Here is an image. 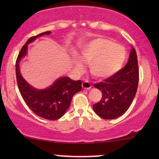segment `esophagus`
Instances as JSON below:
<instances>
[{"label": "esophagus", "mask_w": 159, "mask_h": 159, "mask_svg": "<svg viewBox=\"0 0 159 159\" xmlns=\"http://www.w3.org/2000/svg\"><path fill=\"white\" fill-rule=\"evenodd\" d=\"M82 88L86 89V90H89V89H90L91 87H92L91 86L90 83L88 81H84L83 83H82Z\"/></svg>", "instance_id": "34e87169"}]
</instances>
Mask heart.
Returning a JSON list of instances; mask_svg holds the SVG:
<instances>
[{"label":"heart","mask_w":159,"mask_h":159,"mask_svg":"<svg viewBox=\"0 0 159 159\" xmlns=\"http://www.w3.org/2000/svg\"><path fill=\"white\" fill-rule=\"evenodd\" d=\"M80 59L89 63L90 73L99 79L108 78L120 70L126 58V50L108 39L98 38L87 43L80 49ZM77 69L83 68L81 61L75 58Z\"/></svg>","instance_id":"b5f03b06"}]
</instances>
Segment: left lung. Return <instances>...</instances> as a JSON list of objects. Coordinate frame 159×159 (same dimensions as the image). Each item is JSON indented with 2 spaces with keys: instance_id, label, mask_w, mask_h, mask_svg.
Wrapping results in <instances>:
<instances>
[{
  "instance_id": "1",
  "label": "left lung",
  "mask_w": 159,
  "mask_h": 159,
  "mask_svg": "<svg viewBox=\"0 0 159 159\" xmlns=\"http://www.w3.org/2000/svg\"><path fill=\"white\" fill-rule=\"evenodd\" d=\"M139 81L138 57L132 47L123 69L94 87L102 92L101 100L93 106L95 114L104 119H114L128 110L135 96Z\"/></svg>"
}]
</instances>
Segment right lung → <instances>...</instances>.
<instances>
[{
    "mask_svg": "<svg viewBox=\"0 0 159 159\" xmlns=\"http://www.w3.org/2000/svg\"><path fill=\"white\" fill-rule=\"evenodd\" d=\"M45 32L32 37L27 41L19 52L16 62V76L19 92L30 109L38 116L48 120L60 119L70 106L73 95L82 90V81H75L69 77H61L48 88L36 89L26 82L21 76L19 63L27 56L28 44L39 37L50 34Z\"/></svg>",
    "mask_w": 159,
    "mask_h": 159,
    "instance_id": "1",
    "label": "right lung"
}]
</instances>
